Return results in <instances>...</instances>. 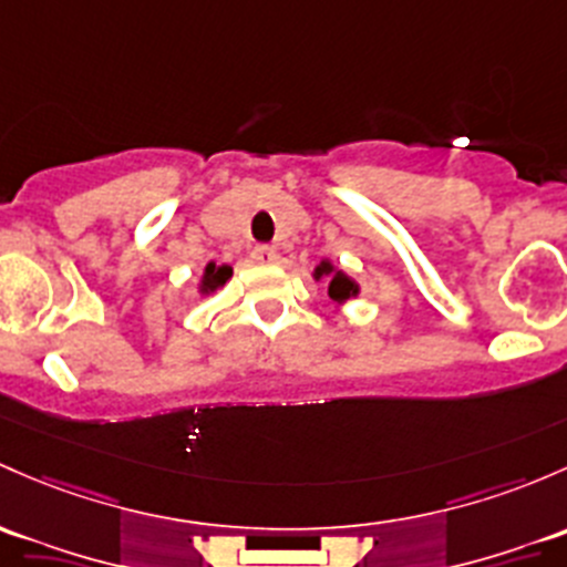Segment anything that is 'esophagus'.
I'll list each match as a JSON object with an SVG mask.
<instances>
[{
  "mask_svg": "<svg viewBox=\"0 0 567 567\" xmlns=\"http://www.w3.org/2000/svg\"><path fill=\"white\" fill-rule=\"evenodd\" d=\"M252 258L260 260V264H277V249L268 247V244H260V247L252 249Z\"/></svg>",
  "mask_w": 567,
  "mask_h": 567,
  "instance_id": "obj_1",
  "label": "esophagus"
}]
</instances>
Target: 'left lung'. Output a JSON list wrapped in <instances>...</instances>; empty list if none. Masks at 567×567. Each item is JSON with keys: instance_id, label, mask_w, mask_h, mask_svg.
<instances>
[{"instance_id": "8db88e82", "label": "left lung", "mask_w": 567, "mask_h": 567, "mask_svg": "<svg viewBox=\"0 0 567 567\" xmlns=\"http://www.w3.org/2000/svg\"><path fill=\"white\" fill-rule=\"evenodd\" d=\"M320 277L331 279L329 296H331L333 301H348L350 296L359 293V288H355V282H350V279L344 277L342 271H333L331 264H320L318 268H315V279H320Z\"/></svg>"}]
</instances>
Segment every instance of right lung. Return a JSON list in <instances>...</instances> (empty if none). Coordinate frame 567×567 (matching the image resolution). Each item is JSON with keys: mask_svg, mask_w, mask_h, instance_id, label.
Here are the masks:
<instances>
[{"mask_svg": "<svg viewBox=\"0 0 567 567\" xmlns=\"http://www.w3.org/2000/svg\"><path fill=\"white\" fill-rule=\"evenodd\" d=\"M234 274V268L230 266H217V264H208L206 266V274H204V293H212V290H217L219 285L228 282V277Z\"/></svg>", "mask_w": 567, "mask_h": 567, "instance_id": "right-lung-1", "label": "right lung"}]
</instances>
